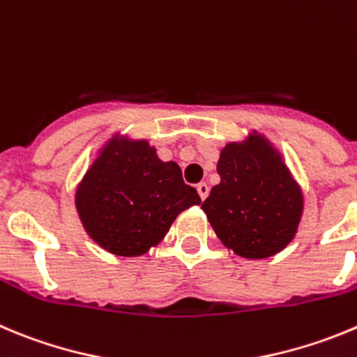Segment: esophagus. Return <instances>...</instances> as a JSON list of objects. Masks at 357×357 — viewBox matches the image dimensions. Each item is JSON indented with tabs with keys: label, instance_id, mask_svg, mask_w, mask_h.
<instances>
[{
	"label": "esophagus",
	"instance_id": "34e87169",
	"mask_svg": "<svg viewBox=\"0 0 357 357\" xmlns=\"http://www.w3.org/2000/svg\"><path fill=\"white\" fill-rule=\"evenodd\" d=\"M196 189H198V195H200L202 200H205L208 196V184L207 182H200V184L196 185Z\"/></svg>",
	"mask_w": 357,
	"mask_h": 357
}]
</instances>
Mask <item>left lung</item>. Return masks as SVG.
<instances>
[{"label": "left lung", "mask_w": 357, "mask_h": 357, "mask_svg": "<svg viewBox=\"0 0 357 357\" xmlns=\"http://www.w3.org/2000/svg\"><path fill=\"white\" fill-rule=\"evenodd\" d=\"M221 182L202 208L219 241L243 258H267L296 237L305 208L303 189L273 143L253 130L219 153Z\"/></svg>", "instance_id": "1"}]
</instances>
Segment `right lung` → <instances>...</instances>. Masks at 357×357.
Segmentation results:
<instances>
[{
	"label": "right lung",
	"mask_w": 357,
	"mask_h": 357,
	"mask_svg": "<svg viewBox=\"0 0 357 357\" xmlns=\"http://www.w3.org/2000/svg\"><path fill=\"white\" fill-rule=\"evenodd\" d=\"M202 200L181 166L161 161L146 139L114 134L76 189L83 228L102 250L139 257L161 243L176 215Z\"/></svg>",
	"instance_id": "1"
}]
</instances>
